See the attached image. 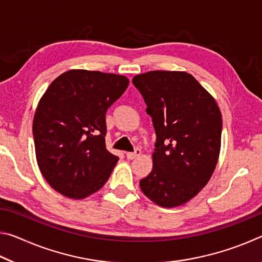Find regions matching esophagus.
Wrapping results in <instances>:
<instances>
[{
	"label": "esophagus",
	"instance_id": "1",
	"mask_svg": "<svg viewBox=\"0 0 262 262\" xmlns=\"http://www.w3.org/2000/svg\"><path fill=\"white\" fill-rule=\"evenodd\" d=\"M141 155V150L140 149H135L134 151H132V152H127L126 154V156H127V158L128 159H134V158H136V157H139Z\"/></svg>",
	"mask_w": 262,
	"mask_h": 262
}]
</instances>
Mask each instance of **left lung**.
Returning <instances> with one entry per match:
<instances>
[{"label": "left lung", "mask_w": 262, "mask_h": 262, "mask_svg": "<svg viewBox=\"0 0 262 262\" xmlns=\"http://www.w3.org/2000/svg\"><path fill=\"white\" fill-rule=\"evenodd\" d=\"M132 82L147 104L156 132L154 167L140 180V187L158 206L184 205L205 187L216 167L221 111L185 72L154 70Z\"/></svg>", "instance_id": "8db88e82"}]
</instances>
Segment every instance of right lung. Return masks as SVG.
<instances>
[{
	"label": "right lung",
	"mask_w": 262,
	"mask_h": 262,
	"mask_svg": "<svg viewBox=\"0 0 262 262\" xmlns=\"http://www.w3.org/2000/svg\"><path fill=\"white\" fill-rule=\"evenodd\" d=\"M122 75L69 70L51 83L33 119L35 156L57 192L83 199L103 187L118 162L106 149L105 115L128 86Z\"/></svg>",
	"instance_id": "obj_1"
}]
</instances>
